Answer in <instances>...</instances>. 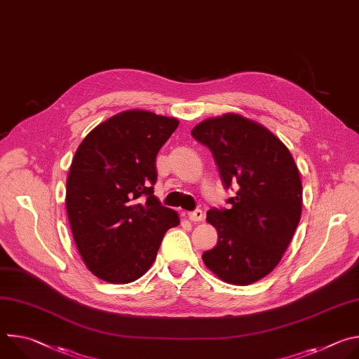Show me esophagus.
I'll list each match as a JSON object with an SVG mask.
<instances>
[{"label": "esophagus", "mask_w": 359, "mask_h": 359, "mask_svg": "<svg viewBox=\"0 0 359 359\" xmlns=\"http://www.w3.org/2000/svg\"><path fill=\"white\" fill-rule=\"evenodd\" d=\"M187 217H189V220H191V222H201L203 217H204V213H203L200 209H196V210L187 213Z\"/></svg>", "instance_id": "obj_1"}]
</instances>
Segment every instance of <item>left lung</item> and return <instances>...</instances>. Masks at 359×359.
<instances>
[{
	"mask_svg": "<svg viewBox=\"0 0 359 359\" xmlns=\"http://www.w3.org/2000/svg\"><path fill=\"white\" fill-rule=\"evenodd\" d=\"M191 136L210 149L224 189L237 190L229 209L208 212L219 240L203 262L226 283L259 281L280 263L299 223L302 184L291 153L269 129L234 114L198 123Z\"/></svg>",
	"mask_w": 359,
	"mask_h": 359,
	"instance_id": "left-lung-1",
	"label": "left lung"
}]
</instances>
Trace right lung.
Returning <instances> with one entry per match:
<instances>
[{
	"mask_svg": "<svg viewBox=\"0 0 359 359\" xmlns=\"http://www.w3.org/2000/svg\"><path fill=\"white\" fill-rule=\"evenodd\" d=\"M175 118L126 111L96 126L79 144L67 180V212L86 267L126 284L156 259L176 212L153 194L156 156L176 130Z\"/></svg>",
	"mask_w": 359,
	"mask_h": 359,
	"instance_id": "right-lung-1",
	"label": "right lung"
}]
</instances>
